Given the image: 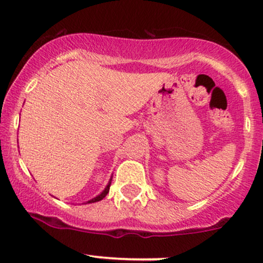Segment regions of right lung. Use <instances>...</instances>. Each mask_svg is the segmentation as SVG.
I'll list each match as a JSON object with an SVG mask.
<instances>
[{
  "label": "right lung",
  "mask_w": 263,
  "mask_h": 263,
  "mask_svg": "<svg viewBox=\"0 0 263 263\" xmlns=\"http://www.w3.org/2000/svg\"><path fill=\"white\" fill-rule=\"evenodd\" d=\"M108 190H110V184H108L106 188H105V190L101 193L100 195H98V197H96V198H93L92 200H89V201H87V203H95V201H100V200H102V199H104V198L107 195Z\"/></svg>",
  "instance_id": "1"
}]
</instances>
